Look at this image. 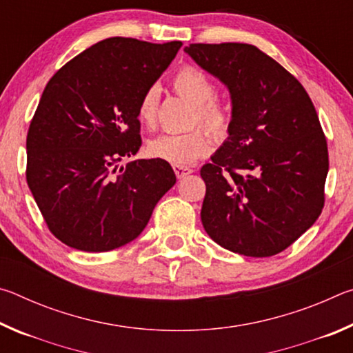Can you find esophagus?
Segmentation results:
<instances>
[{
  "instance_id": "obj_1",
  "label": "esophagus",
  "mask_w": 353,
  "mask_h": 353,
  "mask_svg": "<svg viewBox=\"0 0 353 353\" xmlns=\"http://www.w3.org/2000/svg\"><path fill=\"white\" fill-rule=\"evenodd\" d=\"M172 170H174L176 176L179 179H182V177L188 176V174H191V172H193V170L188 168V166H183V165H172Z\"/></svg>"
}]
</instances>
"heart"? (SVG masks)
I'll return each mask as SVG.
<instances>
[{"label": "heart", "instance_id": "heart-1", "mask_svg": "<svg viewBox=\"0 0 353 353\" xmlns=\"http://www.w3.org/2000/svg\"><path fill=\"white\" fill-rule=\"evenodd\" d=\"M174 90L194 105L193 119L216 135H224L230 126L229 107L213 98L216 85L212 77L194 67H183L172 77ZM159 87H149L139 103L141 123L152 126L157 115ZM213 139L205 130L193 129L187 132H166L155 137L148 145V151L155 159L172 165H190L212 151Z\"/></svg>", "mask_w": 353, "mask_h": 353}]
</instances>
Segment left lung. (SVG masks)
<instances>
[{
	"label": "left lung",
	"mask_w": 353,
	"mask_h": 353,
	"mask_svg": "<svg viewBox=\"0 0 353 353\" xmlns=\"http://www.w3.org/2000/svg\"><path fill=\"white\" fill-rule=\"evenodd\" d=\"M185 52L230 93L229 137L201 168L208 236L232 252L271 256L324 207L327 141L305 88L248 43H193Z\"/></svg>",
	"instance_id": "1"
}]
</instances>
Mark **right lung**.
Masks as SVG:
<instances>
[{
	"instance_id": "1",
	"label": "right lung",
	"mask_w": 353,
	"mask_h": 353,
	"mask_svg": "<svg viewBox=\"0 0 353 353\" xmlns=\"http://www.w3.org/2000/svg\"><path fill=\"white\" fill-rule=\"evenodd\" d=\"M182 41L112 37L87 48L46 83L28 130L26 181L52 235L85 252L134 241L176 183L160 159L123 157L141 146V94Z\"/></svg>"
}]
</instances>
